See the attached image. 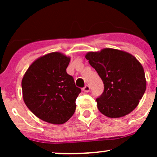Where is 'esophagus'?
Instances as JSON below:
<instances>
[{
    "instance_id": "obj_1",
    "label": "esophagus",
    "mask_w": 157,
    "mask_h": 157,
    "mask_svg": "<svg viewBox=\"0 0 157 157\" xmlns=\"http://www.w3.org/2000/svg\"><path fill=\"white\" fill-rule=\"evenodd\" d=\"M82 91H83L84 92H89L90 91V86H88V85H86L83 89H82Z\"/></svg>"
}]
</instances>
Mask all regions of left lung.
<instances>
[{
    "label": "left lung",
    "mask_w": 157,
    "mask_h": 157,
    "mask_svg": "<svg viewBox=\"0 0 157 157\" xmlns=\"http://www.w3.org/2000/svg\"><path fill=\"white\" fill-rule=\"evenodd\" d=\"M98 73L104 91L97 99V108L110 118H119L136 109L146 89L145 71L134 56L122 50L105 48L85 55Z\"/></svg>",
    "instance_id": "obj_1"
}]
</instances>
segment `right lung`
<instances>
[{
	"label": "right lung",
	"instance_id": "1",
	"mask_svg": "<svg viewBox=\"0 0 157 157\" xmlns=\"http://www.w3.org/2000/svg\"><path fill=\"white\" fill-rule=\"evenodd\" d=\"M71 57L55 52L38 57L23 75V99L40 120L61 125L72 117L81 92L73 77L66 73Z\"/></svg>",
	"mask_w": 157,
	"mask_h": 157
}]
</instances>
